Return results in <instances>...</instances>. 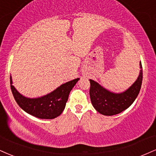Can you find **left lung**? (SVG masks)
Wrapping results in <instances>:
<instances>
[{"label": "left lung", "instance_id": "left-lung-1", "mask_svg": "<svg viewBox=\"0 0 156 156\" xmlns=\"http://www.w3.org/2000/svg\"><path fill=\"white\" fill-rule=\"evenodd\" d=\"M140 75L134 84L124 92L114 94L90 80L89 94L94 108L105 115L119 114L129 108L138 96L142 82V67L140 62Z\"/></svg>", "mask_w": 156, "mask_h": 156}]
</instances>
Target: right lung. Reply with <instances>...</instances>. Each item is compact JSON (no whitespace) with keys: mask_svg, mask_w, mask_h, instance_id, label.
<instances>
[{"mask_svg":"<svg viewBox=\"0 0 156 156\" xmlns=\"http://www.w3.org/2000/svg\"><path fill=\"white\" fill-rule=\"evenodd\" d=\"M79 78L62 84L46 96L36 99L26 98L16 91L12 85L10 77L11 89L19 106L27 113L42 119H53L62 112L66 105L70 91Z\"/></svg>","mask_w":156,"mask_h":156,"instance_id":"obj_1","label":"right lung"}]
</instances>
